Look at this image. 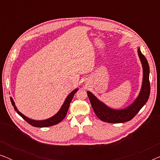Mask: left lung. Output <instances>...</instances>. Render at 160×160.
Returning <instances> with one entry per match:
<instances>
[{
	"label": "left lung",
	"mask_w": 160,
	"mask_h": 160,
	"mask_svg": "<svg viewBox=\"0 0 160 160\" xmlns=\"http://www.w3.org/2000/svg\"><path fill=\"white\" fill-rule=\"evenodd\" d=\"M138 54L143 67V82L139 95L132 104L123 109H113L100 101L91 92H87L96 116L102 122L116 124L130 121L147 102L150 95L149 65L139 47L138 48Z\"/></svg>",
	"instance_id": "8db88e82"
}]
</instances>
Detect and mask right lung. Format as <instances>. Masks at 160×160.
Wrapping results in <instances>:
<instances>
[{
  "instance_id": "obj_1",
  "label": "right lung",
  "mask_w": 160,
  "mask_h": 160,
  "mask_svg": "<svg viewBox=\"0 0 160 160\" xmlns=\"http://www.w3.org/2000/svg\"><path fill=\"white\" fill-rule=\"evenodd\" d=\"M78 88L74 89L73 91H72L71 93L69 94L67 96L66 99L63 102L62 106H61V108L58 113H56L55 115H54L53 117L49 118V119H44V120H34L32 119H30L25 116L24 114H22L21 112H19V111L17 109V108L15 106V103L14 102V100L13 98L11 97L10 100L11 102H12V104L13 107H14V110L17 111V113L18 114L23 118L28 123H29L30 125L33 126V127H36V128H47V127H50V126H53L55 125V124L60 123V122L62 121V120L64 119L65 117V116L67 114L68 110L70 103H71L72 99H73L74 95L76 92L78 91Z\"/></svg>"
}]
</instances>
